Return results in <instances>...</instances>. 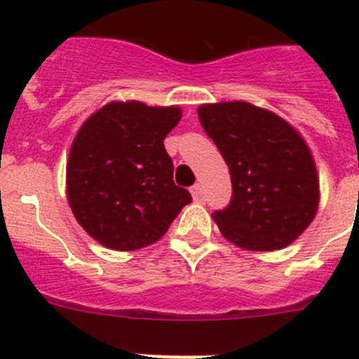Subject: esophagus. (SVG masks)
I'll use <instances>...</instances> for the list:
<instances>
[{
	"mask_svg": "<svg viewBox=\"0 0 359 359\" xmlns=\"http://www.w3.org/2000/svg\"><path fill=\"white\" fill-rule=\"evenodd\" d=\"M190 192H192V198L196 199V201H201L203 199V187L201 183H196L192 189H190Z\"/></svg>",
	"mask_w": 359,
	"mask_h": 359,
	"instance_id": "1",
	"label": "esophagus"
}]
</instances>
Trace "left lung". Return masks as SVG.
<instances>
[{"instance_id": "obj_1", "label": "left lung", "mask_w": 359, "mask_h": 359, "mask_svg": "<svg viewBox=\"0 0 359 359\" xmlns=\"http://www.w3.org/2000/svg\"><path fill=\"white\" fill-rule=\"evenodd\" d=\"M198 116L230 169V205L212 214L219 231L243 250L286 248L318 210V174L306 140L273 111L243 100L203 104Z\"/></svg>"}]
</instances>
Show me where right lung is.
<instances>
[{
    "mask_svg": "<svg viewBox=\"0 0 359 359\" xmlns=\"http://www.w3.org/2000/svg\"><path fill=\"white\" fill-rule=\"evenodd\" d=\"M180 120L177 106L115 100L82 123L66 163V194L97 243L116 252L145 248L192 201L189 190L174 185L163 145Z\"/></svg>",
    "mask_w": 359,
    "mask_h": 359,
    "instance_id": "right-lung-1",
    "label": "right lung"
}]
</instances>
